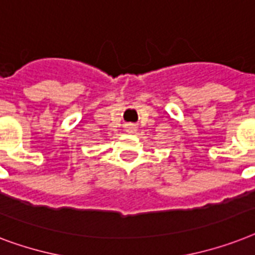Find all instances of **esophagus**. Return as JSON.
<instances>
[{"label": "esophagus", "mask_w": 255, "mask_h": 255, "mask_svg": "<svg viewBox=\"0 0 255 255\" xmlns=\"http://www.w3.org/2000/svg\"><path fill=\"white\" fill-rule=\"evenodd\" d=\"M130 129H131V126H130V128H129V130H130Z\"/></svg>", "instance_id": "esophagus-1"}]
</instances>
